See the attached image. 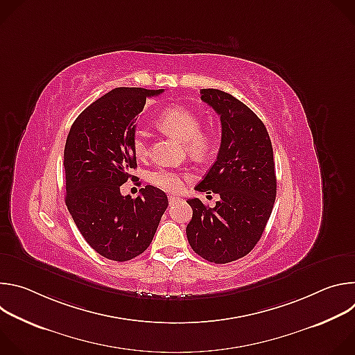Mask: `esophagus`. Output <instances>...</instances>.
<instances>
[{
  "label": "esophagus",
  "mask_w": 355,
  "mask_h": 355,
  "mask_svg": "<svg viewBox=\"0 0 355 355\" xmlns=\"http://www.w3.org/2000/svg\"><path fill=\"white\" fill-rule=\"evenodd\" d=\"M178 200H180V198H178V196H175V195H170V196H168V202H170V205H174V204H177Z\"/></svg>",
  "instance_id": "1"
}]
</instances>
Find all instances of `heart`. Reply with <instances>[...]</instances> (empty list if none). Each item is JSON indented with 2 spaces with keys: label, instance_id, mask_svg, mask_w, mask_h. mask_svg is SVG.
<instances>
[{
  "label": "heart",
  "instance_id": "obj_1",
  "mask_svg": "<svg viewBox=\"0 0 355 355\" xmlns=\"http://www.w3.org/2000/svg\"><path fill=\"white\" fill-rule=\"evenodd\" d=\"M157 123L164 132L178 137L185 143L187 153L191 157H204L214 147V133L211 130L202 129L200 116L191 108L182 105L170 107L160 114ZM132 148L137 159H144L147 156V139L143 132L139 130L135 133ZM184 177L185 174L180 171L159 168L148 175V181L163 191L180 192L184 185Z\"/></svg>",
  "mask_w": 355,
  "mask_h": 355
}]
</instances>
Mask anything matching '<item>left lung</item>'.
<instances>
[{"mask_svg": "<svg viewBox=\"0 0 355 355\" xmlns=\"http://www.w3.org/2000/svg\"><path fill=\"white\" fill-rule=\"evenodd\" d=\"M200 99L220 116L222 140L216 162L195 189L220 199L214 208L199 198L187 200L192 208L187 237L198 256L226 264L254 248L271 216L277 196L272 144L261 119L233 95L204 88Z\"/></svg>", "mask_w": 355, "mask_h": 355, "instance_id": "left-lung-1", "label": "left lung"}]
</instances>
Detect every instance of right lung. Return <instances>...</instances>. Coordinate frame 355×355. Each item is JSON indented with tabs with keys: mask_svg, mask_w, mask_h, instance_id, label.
<instances>
[{
	"mask_svg": "<svg viewBox=\"0 0 355 355\" xmlns=\"http://www.w3.org/2000/svg\"><path fill=\"white\" fill-rule=\"evenodd\" d=\"M162 92L115 88L78 115L66 140V205L85 241L112 261L141 254L168 207L167 195L153 185L137 198L121 193L137 166L132 148L137 116L146 98Z\"/></svg>",
	"mask_w": 355,
	"mask_h": 355,
	"instance_id": "right-lung-1",
	"label": "right lung"
}]
</instances>
